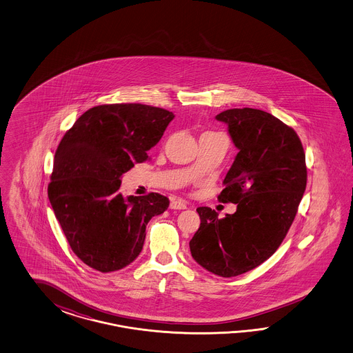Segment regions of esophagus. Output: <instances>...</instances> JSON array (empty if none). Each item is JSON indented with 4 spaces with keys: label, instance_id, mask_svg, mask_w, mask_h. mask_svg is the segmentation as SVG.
Instances as JSON below:
<instances>
[{
    "label": "esophagus",
    "instance_id": "34e87169",
    "mask_svg": "<svg viewBox=\"0 0 353 353\" xmlns=\"http://www.w3.org/2000/svg\"><path fill=\"white\" fill-rule=\"evenodd\" d=\"M186 202L182 201V199H172L171 202V210H185L186 208Z\"/></svg>",
    "mask_w": 353,
    "mask_h": 353
}]
</instances>
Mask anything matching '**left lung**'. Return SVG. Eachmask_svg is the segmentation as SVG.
<instances>
[{
	"label": "left lung",
	"mask_w": 353,
	"mask_h": 353,
	"mask_svg": "<svg viewBox=\"0 0 353 353\" xmlns=\"http://www.w3.org/2000/svg\"><path fill=\"white\" fill-rule=\"evenodd\" d=\"M228 125L238 154L219 201L236 204L219 219L198 207L201 226L189 243L201 267L235 277L272 256L288 234L307 186L305 154L295 130L256 108H232L216 115Z\"/></svg>",
	"instance_id": "1"
}]
</instances>
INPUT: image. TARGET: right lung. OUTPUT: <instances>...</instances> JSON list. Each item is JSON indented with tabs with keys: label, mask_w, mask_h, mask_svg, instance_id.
Instances as JSON below:
<instances>
[{
	"label": "right lung",
	"mask_w": 353,
	"mask_h": 353,
	"mask_svg": "<svg viewBox=\"0 0 353 353\" xmlns=\"http://www.w3.org/2000/svg\"><path fill=\"white\" fill-rule=\"evenodd\" d=\"M174 118L141 103L93 107L65 132L54 157L48 196L64 235L88 267L108 273L142 251L146 225L170 199L158 192L124 196L121 176L148 161Z\"/></svg>",
	"instance_id": "add662e5"
}]
</instances>
